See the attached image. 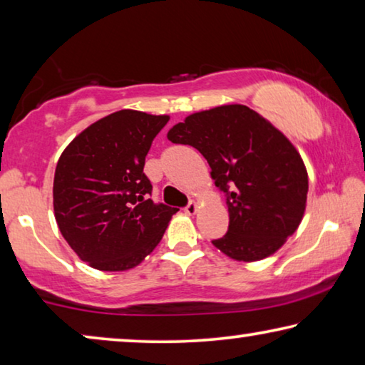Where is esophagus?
Here are the masks:
<instances>
[{"instance_id": "esophagus-1", "label": "esophagus", "mask_w": 365, "mask_h": 365, "mask_svg": "<svg viewBox=\"0 0 365 365\" xmlns=\"http://www.w3.org/2000/svg\"><path fill=\"white\" fill-rule=\"evenodd\" d=\"M198 203H196V201H190V203L185 206V212L188 214V216H195L196 214V211H198Z\"/></svg>"}]
</instances>
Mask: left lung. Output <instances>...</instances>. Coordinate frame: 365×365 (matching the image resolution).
I'll use <instances>...</instances> for the list:
<instances>
[{"mask_svg":"<svg viewBox=\"0 0 365 365\" xmlns=\"http://www.w3.org/2000/svg\"><path fill=\"white\" fill-rule=\"evenodd\" d=\"M205 155L227 195L229 230L212 245L237 262L271 257L296 232L307 206L309 175L296 146L271 121L240 103L188 115L167 133Z\"/></svg>","mask_w":365,"mask_h":365,"instance_id":"left-lung-1","label":"left lung"}]
</instances>
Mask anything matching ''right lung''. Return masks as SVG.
<instances>
[{
  "instance_id": "obj_1",
  "label": "right lung",
  "mask_w": 365,
  "mask_h": 365,
  "mask_svg": "<svg viewBox=\"0 0 365 365\" xmlns=\"http://www.w3.org/2000/svg\"><path fill=\"white\" fill-rule=\"evenodd\" d=\"M169 115L120 110L68 144L53 178V211L74 253L101 271L140 264L178 210L155 205L144 159Z\"/></svg>"
}]
</instances>
